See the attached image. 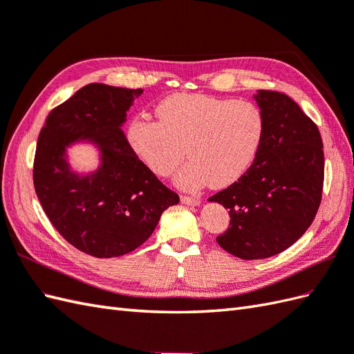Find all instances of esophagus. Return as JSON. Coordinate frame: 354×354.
Segmentation results:
<instances>
[{
	"mask_svg": "<svg viewBox=\"0 0 354 354\" xmlns=\"http://www.w3.org/2000/svg\"><path fill=\"white\" fill-rule=\"evenodd\" d=\"M180 202L185 205H192V207H197L201 203L199 197H193V196H180Z\"/></svg>",
	"mask_w": 354,
	"mask_h": 354,
	"instance_id": "obj_1",
	"label": "esophagus"
}]
</instances>
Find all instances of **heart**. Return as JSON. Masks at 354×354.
<instances>
[{
    "instance_id": "b5f03b06",
    "label": "heart",
    "mask_w": 354,
    "mask_h": 354,
    "mask_svg": "<svg viewBox=\"0 0 354 354\" xmlns=\"http://www.w3.org/2000/svg\"><path fill=\"white\" fill-rule=\"evenodd\" d=\"M155 114L158 120L128 123V145L160 176L174 174L187 152L192 160L178 175L187 190L235 183L252 166L264 138V113L245 100L171 93L157 104Z\"/></svg>"
}]
</instances>
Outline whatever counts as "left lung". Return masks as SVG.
Returning <instances> with one entry per match:
<instances>
[{
    "mask_svg": "<svg viewBox=\"0 0 354 354\" xmlns=\"http://www.w3.org/2000/svg\"><path fill=\"white\" fill-rule=\"evenodd\" d=\"M266 131L249 170L209 197L229 209L231 223L217 243L236 258L264 259L306 232L322 203L324 152L318 127L288 95H254Z\"/></svg>",
    "mask_w": 354,
    "mask_h": 354,
    "instance_id": "8db88e82",
    "label": "left lung"
}]
</instances>
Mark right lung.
Instances as JSON below:
<instances>
[{
    "instance_id": "obj_1",
    "label": "right lung",
    "mask_w": 354,
    "mask_h": 354,
    "mask_svg": "<svg viewBox=\"0 0 354 354\" xmlns=\"http://www.w3.org/2000/svg\"><path fill=\"white\" fill-rule=\"evenodd\" d=\"M142 88L87 84L48 114L37 138L32 183L53 226L73 248L114 258L142 245L179 196L140 161L122 125ZM88 139L102 166L80 177L65 161V146Z\"/></svg>"
}]
</instances>
